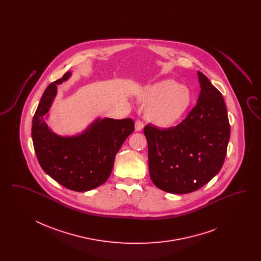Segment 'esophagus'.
I'll return each instance as SVG.
<instances>
[{"instance_id": "obj_1", "label": "esophagus", "mask_w": 261, "mask_h": 261, "mask_svg": "<svg viewBox=\"0 0 261 261\" xmlns=\"http://www.w3.org/2000/svg\"><path fill=\"white\" fill-rule=\"evenodd\" d=\"M143 128H144V123L141 120H136V122H135V129H136V131H138V132L142 131Z\"/></svg>"}]
</instances>
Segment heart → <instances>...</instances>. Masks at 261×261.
Returning a JSON list of instances; mask_svg holds the SVG:
<instances>
[{
    "label": "heart",
    "mask_w": 261,
    "mask_h": 261,
    "mask_svg": "<svg viewBox=\"0 0 261 261\" xmlns=\"http://www.w3.org/2000/svg\"><path fill=\"white\" fill-rule=\"evenodd\" d=\"M139 99L149 102L145 110L146 118L160 127H169L178 122L193 102V93L185 85L166 79L146 88Z\"/></svg>",
    "instance_id": "1"
}]
</instances>
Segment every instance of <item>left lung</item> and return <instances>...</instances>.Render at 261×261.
<instances>
[{
	"instance_id": "obj_1",
	"label": "left lung",
	"mask_w": 261,
	"mask_h": 261,
	"mask_svg": "<svg viewBox=\"0 0 261 261\" xmlns=\"http://www.w3.org/2000/svg\"><path fill=\"white\" fill-rule=\"evenodd\" d=\"M197 106L177 126L146 125L149 176L164 192L188 194L207 184L223 165L230 124L222 94L198 71Z\"/></svg>"
}]
</instances>
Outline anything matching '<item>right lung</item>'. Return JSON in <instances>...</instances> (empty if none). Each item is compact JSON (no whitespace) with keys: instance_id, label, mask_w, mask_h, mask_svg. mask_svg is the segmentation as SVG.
I'll return each instance as SVG.
<instances>
[{"instance_id":"add662e5","label":"right lung","mask_w":261,"mask_h":261,"mask_svg":"<svg viewBox=\"0 0 261 261\" xmlns=\"http://www.w3.org/2000/svg\"><path fill=\"white\" fill-rule=\"evenodd\" d=\"M70 75L66 72L45 90L33 116L32 140L38 162L46 173L69 190L86 192L108 180L116 153L134 131V121L131 118H98L82 134H55L45 116L57 95V86Z\"/></svg>"}]
</instances>
